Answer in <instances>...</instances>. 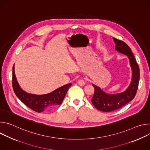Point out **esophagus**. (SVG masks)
<instances>
[{"instance_id":"obj_1","label":"esophagus","mask_w":150,"mask_h":150,"mask_svg":"<svg viewBox=\"0 0 150 150\" xmlns=\"http://www.w3.org/2000/svg\"><path fill=\"white\" fill-rule=\"evenodd\" d=\"M78 83L79 85H81V86H83V85H84L85 83V82L84 80H83L82 78H81L80 79H79V80L78 81Z\"/></svg>"}]
</instances>
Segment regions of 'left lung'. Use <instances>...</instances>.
Masks as SVG:
<instances>
[{"label":"left lung","mask_w":150,"mask_h":150,"mask_svg":"<svg viewBox=\"0 0 150 150\" xmlns=\"http://www.w3.org/2000/svg\"><path fill=\"white\" fill-rule=\"evenodd\" d=\"M113 40L116 44V50L129 58L132 71V78L131 83L126 91L115 94H107L100 87L93 84L94 94L91 100L92 103L97 110L104 112L117 110L132 101L137 94L139 81V68L131 49L123 41L115 38H113Z\"/></svg>","instance_id":"1"}]
</instances>
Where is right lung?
Instances as JSON below:
<instances>
[{
  "label": "right lung",
  "instance_id": "obj_1",
  "mask_svg": "<svg viewBox=\"0 0 150 150\" xmlns=\"http://www.w3.org/2000/svg\"><path fill=\"white\" fill-rule=\"evenodd\" d=\"M71 85V83H68L47 94H29L23 91L19 87L15 74L14 65L13 66L12 87L15 94L28 108L38 113L52 111L61 104Z\"/></svg>",
  "mask_w": 150,
  "mask_h": 150
}]
</instances>
